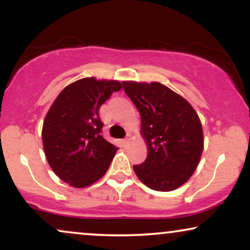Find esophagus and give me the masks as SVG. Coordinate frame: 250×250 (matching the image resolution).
Segmentation results:
<instances>
[{
	"mask_svg": "<svg viewBox=\"0 0 250 250\" xmlns=\"http://www.w3.org/2000/svg\"><path fill=\"white\" fill-rule=\"evenodd\" d=\"M130 141H131V135H128V136L123 140V145H128Z\"/></svg>",
	"mask_w": 250,
	"mask_h": 250,
	"instance_id": "obj_1",
	"label": "esophagus"
}]
</instances>
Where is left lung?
I'll list each match as a JSON object with an SVG mask.
<instances>
[{
  "mask_svg": "<svg viewBox=\"0 0 250 250\" xmlns=\"http://www.w3.org/2000/svg\"><path fill=\"white\" fill-rule=\"evenodd\" d=\"M141 115L146 161L134 171L148 188L171 191L190 179L203 150L202 125L190 103L159 82H122Z\"/></svg>",
  "mask_w": 250,
  "mask_h": 250,
  "instance_id": "1",
  "label": "left lung"
}]
</instances>
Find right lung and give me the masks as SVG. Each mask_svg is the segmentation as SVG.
<instances>
[{"instance_id":"1","label":"right lung","mask_w":250,"mask_h":250,"mask_svg":"<svg viewBox=\"0 0 250 250\" xmlns=\"http://www.w3.org/2000/svg\"><path fill=\"white\" fill-rule=\"evenodd\" d=\"M122 84L85 77L67 85L45 115L42 142L57 176L71 187L84 188L100 180L119 148L102 136L100 107Z\"/></svg>"}]
</instances>
